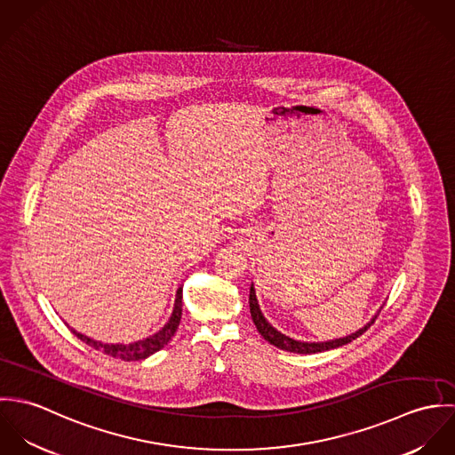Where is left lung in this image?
<instances>
[{"label":"left lung","mask_w":455,"mask_h":455,"mask_svg":"<svg viewBox=\"0 0 455 455\" xmlns=\"http://www.w3.org/2000/svg\"><path fill=\"white\" fill-rule=\"evenodd\" d=\"M249 305H251V315H252V321L258 327L260 336L271 343L273 347L280 348V350H285V352H292V354H319V352H325V350H332V348H338V347H343L347 343H350L352 339L359 338L370 325L375 323L377 315L364 325L361 329H357L355 332L348 334V336H343V338H334V339H327V341H301V339H294L283 332H280L276 327L267 323V319L262 315L260 312L259 301H258V296H256V289H254V283L251 285V294H249Z\"/></svg>","instance_id":"1"}]
</instances>
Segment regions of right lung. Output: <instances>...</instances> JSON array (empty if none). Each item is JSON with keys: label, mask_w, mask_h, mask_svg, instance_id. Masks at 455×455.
Returning <instances> with one entry per match:
<instances>
[{"label": "right lung", "mask_w": 455, "mask_h": 455, "mask_svg": "<svg viewBox=\"0 0 455 455\" xmlns=\"http://www.w3.org/2000/svg\"><path fill=\"white\" fill-rule=\"evenodd\" d=\"M180 319H182V287L177 289L173 312H172L168 323L163 325L157 332H154L152 336H147L145 339H138V341H132V343H103V341L92 339V338L75 331L73 327H69V329L84 343H87L89 347H92V348H96V350H100V352H103L110 357L123 359V361H141V359H147L148 355L156 354L157 350H161L164 345L170 343L175 331L179 329Z\"/></svg>", "instance_id": "add662e5"}]
</instances>
